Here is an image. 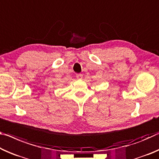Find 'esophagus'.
<instances>
[{
	"label": "esophagus",
	"mask_w": 159,
	"mask_h": 159,
	"mask_svg": "<svg viewBox=\"0 0 159 159\" xmlns=\"http://www.w3.org/2000/svg\"><path fill=\"white\" fill-rule=\"evenodd\" d=\"M75 76H76L78 79H81L83 78V75L81 74H75Z\"/></svg>",
	"instance_id": "1"
}]
</instances>
